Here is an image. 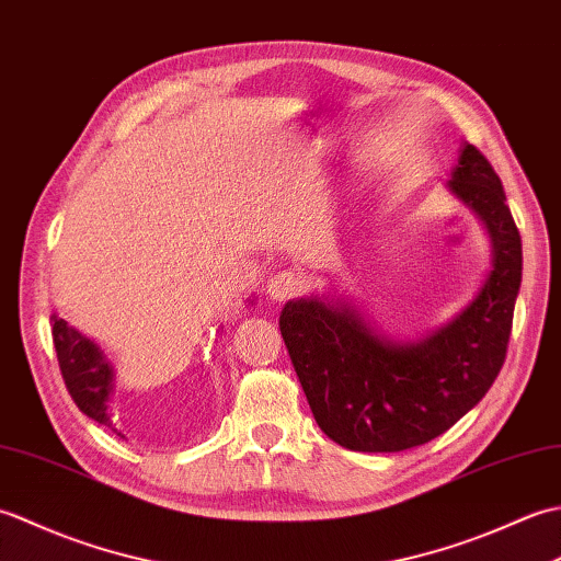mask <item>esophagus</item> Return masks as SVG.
<instances>
[{
    "instance_id": "34e87169",
    "label": "esophagus",
    "mask_w": 561,
    "mask_h": 561,
    "mask_svg": "<svg viewBox=\"0 0 561 561\" xmlns=\"http://www.w3.org/2000/svg\"><path fill=\"white\" fill-rule=\"evenodd\" d=\"M301 289H304V277L299 272H291V270L277 272L267 284V294L274 301H287V299H291V296L299 294Z\"/></svg>"
}]
</instances>
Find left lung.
I'll return each instance as SVG.
<instances>
[{
  "mask_svg": "<svg viewBox=\"0 0 561 561\" xmlns=\"http://www.w3.org/2000/svg\"><path fill=\"white\" fill-rule=\"evenodd\" d=\"M448 190L478 214L492 243V270L448 323L392 340L352 301L304 296L282 308V337L316 422L350 450L426 444L468 414L502 371L520 289V233L492 163L468 141Z\"/></svg>",
  "mask_w": 561,
  "mask_h": 561,
  "instance_id": "8db88e82",
  "label": "left lung"
}]
</instances>
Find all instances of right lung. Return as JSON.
<instances>
[{"label":"right lung","instance_id":"obj_1","mask_svg":"<svg viewBox=\"0 0 561 561\" xmlns=\"http://www.w3.org/2000/svg\"><path fill=\"white\" fill-rule=\"evenodd\" d=\"M50 323L59 371H62L71 400H75L77 408L87 416H91V420H96L99 424L113 428L117 436H123L113 424L108 410L115 386L113 364L105 359V354L96 342L81 335V332L77 328H71L65 318L53 313Z\"/></svg>","mask_w":561,"mask_h":561}]
</instances>
